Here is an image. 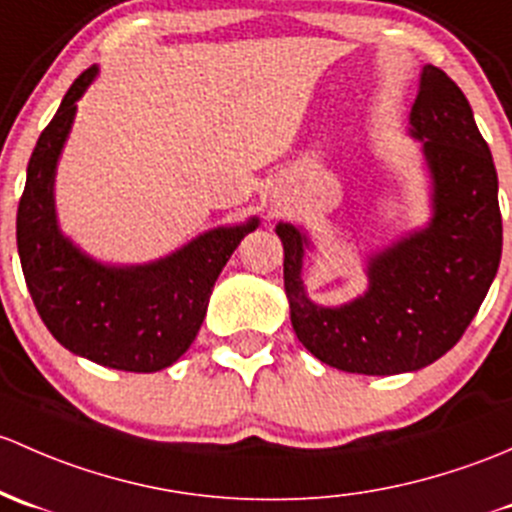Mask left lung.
<instances>
[{"label": "left lung", "instance_id": "8db88e82", "mask_svg": "<svg viewBox=\"0 0 512 512\" xmlns=\"http://www.w3.org/2000/svg\"><path fill=\"white\" fill-rule=\"evenodd\" d=\"M431 175V221L367 261L360 298L323 308L305 295L303 229L278 224L291 323L310 355L342 372L399 374L431 365L476 318L503 251L498 175L473 110L441 68L424 66L409 113Z\"/></svg>", "mask_w": 512, "mask_h": 512}]
</instances>
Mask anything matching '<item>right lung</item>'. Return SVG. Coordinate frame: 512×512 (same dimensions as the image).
<instances>
[{
  "label": "right lung",
  "instance_id": "add662e5",
  "mask_svg": "<svg viewBox=\"0 0 512 512\" xmlns=\"http://www.w3.org/2000/svg\"><path fill=\"white\" fill-rule=\"evenodd\" d=\"M96 76L91 66L73 81L31 152L17 212L21 271L41 320L66 350L113 370L160 372L189 350L221 268L258 219L204 231L142 266H108L66 239L56 221V165L76 103Z\"/></svg>",
  "mask_w": 512,
  "mask_h": 512
}]
</instances>
